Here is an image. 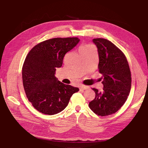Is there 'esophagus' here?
Here are the masks:
<instances>
[{
  "label": "esophagus",
  "instance_id": "1",
  "mask_svg": "<svg viewBox=\"0 0 148 148\" xmlns=\"http://www.w3.org/2000/svg\"><path fill=\"white\" fill-rule=\"evenodd\" d=\"M79 88L80 90H86V89L88 88V86H84V85H81L79 86Z\"/></svg>",
  "mask_w": 148,
  "mask_h": 148
}]
</instances>
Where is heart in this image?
<instances>
[{
    "instance_id": "heart-1",
    "label": "heart",
    "mask_w": 148,
    "mask_h": 148,
    "mask_svg": "<svg viewBox=\"0 0 148 148\" xmlns=\"http://www.w3.org/2000/svg\"><path fill=\"white\" fill-rule=\"evenodd\" d=\"M92 49H93V47H92V45H82L79 47V52L87 51Z\"/></svg>"
}]
</instances>
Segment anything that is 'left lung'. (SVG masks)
Wrapping results in <instances>:
<instances>
[{"instance_id":"obj_1","label":"left lung","mask_w":148,"mask_h":148,"mask_svg":"<svg viewBox=\"0 0 148 148\" xmlns=\"http://www.w3.org/2000/svg\"><path fill=\"white\" fill-rule=\"evenodd\" d=\"M98 49L99 73L103 85L99 91L92 88L95 98L89 106L96 114L106 116L117 112L125 103L131 88V74L122 51L109 40H92Z\"/></svg>"}]
</instances>
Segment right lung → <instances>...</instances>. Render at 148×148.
Instances as JSON below:
<instances>
[{"mask_svg": "<svg viewBox=\"0 0 148 148\" xmlns=\"http://www.w3.org/2000/svg\"><path fill=\"white\" fill-rule=\"evenodd\" d=\"M78 38H56L41 42L29 51L22 71L26 97L38 111L54 115L66 108L78 88L65 84L55 76L66 53L77 45Z\"/></svg>", "mask_w": 148, "mask_h": 148, "instance_id": "right-lung-1", "label": "right lung"}]
</instances>
